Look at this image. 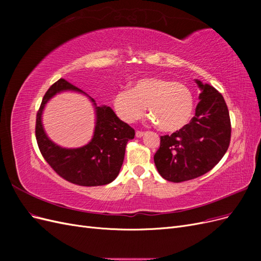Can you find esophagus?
I'll list each match as a JSON object with an SVG mask.
<instances>
[{
  "label": "esophagus",
  "instance_id": "esophagus-1",
  "mask_svg": "<svg viewBox=\"0 0 261 261\" xmlns=\"http://www.w3.org/2000/svg\"><path fill=\"white\" fill-rule=\"evenodd\" d=\"M144 135H145V133H144V132H140V130H137V132H136V137H138V138L143 137Z\"/></svg>",
  "mask_w": 261,
  "mask_h": 261
}]
</instances>
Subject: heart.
Wrapping results in <instances>:
<instances>
[{
    "label": "heart",
    "instance_id": "1",
    "mask_svg": "<svg viewBox=\"0 0 261 261\" xmlns=\"http://www.w3.org/2000/svg\"><path fill=\"white\" fill-rule=\"evenodd\" d=\"M116 115L125 123H134L143 116L147 107L152 121L163 132L184 127L194 112L193 94L184 84L160 77L140 78L132 88L116 91L112 99Z\"/></svg>",
    "mask_w": 261,
    "mask_h": 261
}]
</instances>
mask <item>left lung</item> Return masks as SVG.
<instances>
[{
  "label": "left lung",
  "instance_id": "left-lung-1",
  "mask_svg": "<svg viewBox=\"0 0 261 261\" xmlns=\"http://www.w3.org/2000/svg\"><path fill=\"white\" fill-rule=\"evenodd\" d=\"M201 89L196 114L183 128L160 137L153 156L160 175L173 183L194 179L222 159L231 140V120L224 98L212 86L196 81Z\"/></svg>",
  "mask_w": 261,
  "mask_h": 261
}]
</instances>
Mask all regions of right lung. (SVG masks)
<instances>
[{"label":"right lung","mask_w":261,"mask_h":261,"mask_svg":"<svg viewBox=\"0 0 261 261\" xmlns=\"http://www.w3.org/2000/svg\"><path fill=\"white\" fill-rule=\"evenodd\" d=\"M76 90V86L59 80L45 92L36 118V138L39 150L54 172L62 178L80 186H100L111 183L120 173L128 140L135 137V130L116 116L110 107L96 106L97 123L90 143L81 148L59 147L48 138L42 127L43 108L55 93Z\"/></svg>","instance_id":"right-lung-1"}]
</instances>
